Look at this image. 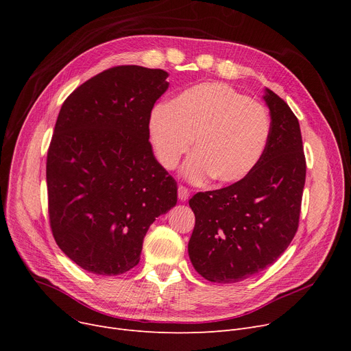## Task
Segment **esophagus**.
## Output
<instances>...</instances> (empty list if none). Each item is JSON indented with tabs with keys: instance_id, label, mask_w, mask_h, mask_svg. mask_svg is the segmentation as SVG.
Listing matches in <instances>:
<instances>
[{
	"instance_id": "34e87169",
	"label": "esophagus",
	"mask_w": 351,
	"mask_h": 351,
	"mask_svg": "<svg viewBox=\"0 0 351 351\" xmlns=\"http://www.w3.org/2000/svg\"><path fill=\"white\" fill-rule=\"evenodd\" d=\"M178 197L182 202H186L189 199V191L185 186H179L178 188Z\"/></svg>"
}]
</instances>
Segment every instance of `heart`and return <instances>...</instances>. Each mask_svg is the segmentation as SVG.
I'll return each mask as SVG.
<instances>
[{"label": "heart", "instance_id": "b5f03b06", "mask_svg": "<svg viewBox=\"0 0 351 351\" xmlns=\"http://www.w3.org/2000/svg\"><path fill=\"white\" fill-rule=\"evenodd\" d=\"M147 134L158 162L175 169L193 141L182 169L192 183L210 178L228 186L245 180L262 162L271 138L267 109L223 82H202L156 105Z\"/></svg>", "mask_w": 351, "mask_h": 351}]
</instances>
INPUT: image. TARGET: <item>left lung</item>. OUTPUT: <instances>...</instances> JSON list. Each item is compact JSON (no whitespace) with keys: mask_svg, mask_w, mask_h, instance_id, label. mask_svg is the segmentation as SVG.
<instances>
[{"mask_svg":"<svg viewBox=\"0 0 351 351\" xmlns=\"http://www.w3.org/2000/svg\"><path fill=\"white\" fill-rule=\"evenodd\" d=\"M263 99L271 138L259 166L242 182L189 200L195 213L189 259L213 283H237L265 270L298 232L306 180L300 125L269 88Z\"/></svg>","mask_w":351,"mask_h":351,"instance_id":"left-lung-1","label":"left lung"}]
</instances>
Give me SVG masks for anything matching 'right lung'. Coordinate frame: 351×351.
Returning <instances> with one entry per match:
<instances>
[{
    "mask_svg": "<svg viewBox=\"0 0 351 351\" xmlns=\"http://www.w3.org/2000/svg\"><path fill=\"white\" fill-rule=\"evenodd\" d=\"M168 77L115 66L62 104L47 156L49 223L60 249L86 271L117 276L135 267L147 229L176 205V182L147 134Z\"/></svg>",
    "mask_w": 351,
    "mask_h": 351,
    "instance_id": "obj_1",
    "label": "right lung"
}]
</instances>
